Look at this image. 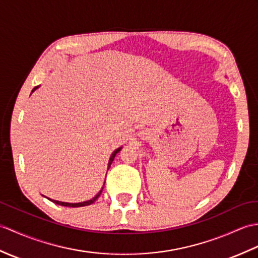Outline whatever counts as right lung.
Instances as JSON below:
<instances>
[{"label": "right lung", "instance_id": "right-lung-1", "mask_svg": "<svg viewBox=\"0 0 258 258\" xmlns=\"http://www.w3.org/2000/svg\"><path fill=\"white\" fill-rule=\"evenodd\" d=\"M38 88V86L37 87H35L34 89H33V91L32 92H34L36 89ZM122 149V147H118L117 149H115L114 152L112 153V155H111V157H110V160H109V168H110V166H111V164H112V161L114 160V157H115V155L121 151ZM102 190H103V188H102L99 192H98V195L95 196V197H93L92 199H90V200H88V201H83V202H78V203H69V202H61V201H57V200H52V199H49V198H48V200H50V201H52L53 203H56V205H59V206H62V207H70V208H79V207H85V206H90V205H92V203L98 199V198L100 197V195H101V192H102Z\"/></svg>", "mask_w": 258, "mask_h": 258}]
</instances>
